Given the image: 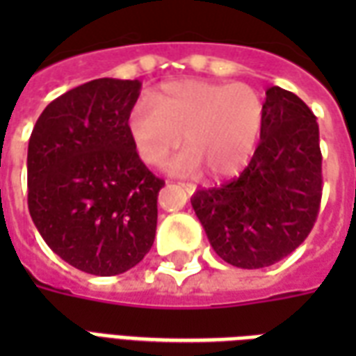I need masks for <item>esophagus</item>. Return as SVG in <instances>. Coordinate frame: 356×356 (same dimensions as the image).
Listing matches in <instances>:
<instances>
[{"label":"esophagus","mask_w":356,"mask_h":356,"mask_svg":"<svg viewBox=\"0 0 356 356\" xmlns=\"http://www.w3.org/2000/svg\"><path fill=\"white\" fill-rule=\"evenodd\" d=\"M181 186H183L184 190H186V194H194L195 192V184H192V183H181Z\"/></svg>","instance_id":"obj_1"}]
</instances>
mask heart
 Returning a JSON list of instances; mask_svg holds the SVG:
<instances>
[{
	"mask_svg": "<svg viewBox=\"0 0 356 356\" xmlns=\"http://www.w3.org/2000/svg\"><path fill=\"white\" fill-rule=\"evenodd\" d=\"M264 123V103L243 83L209 81L168 83L142 97L127 116V133L145 164H159L184 140L188 149L166 168L192 175L207 168L220 177L233 173L253 153Z\"/></svg>",
	"mask_w": 356,
	"mask_h": 356,
	"instance_id": "obj_1",
	"label": "heart"
}]
</instances>
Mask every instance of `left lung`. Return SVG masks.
Listing matches in <instances>:
<instances>
[{
	"instance_id": "left-lung-1",
	"label": "left lung",
	"mask_w": 356,
	"mask_h": 356,
	"mask_svg": "<svg viewBox=\"0 0 356 356\" xmlns=\"http://www.w3.org/2000/svg\"><path fill=\"white\" fill-rule=\"evenodd\" d=\"M320 127L303 99L266 90L260 144L238 177L192 195L209 242L227 264L257 270L282 260L312 231L321 203Z\"/></svg>"
}]
</instances>
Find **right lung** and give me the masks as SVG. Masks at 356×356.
<instances>
[{
	"instance_id": "add662e5",
	"label": "right lung",
	"mask_w": 356,
	"mask_h": 356,
	"mask_svg": "<svg viewBox=\"0 0 356 356\" xmlns=\"http://www.w3.org/2000/svg\"><path fill=\"white\" fill-rule=\"evenodd\" d=\"M140 81L94 79L53 99L27 149V205L44 242L92 275H118L144 259L164 181L140 161L127 116Z\"/></svg>"
}]
</instances>
